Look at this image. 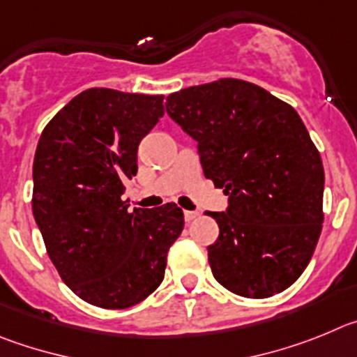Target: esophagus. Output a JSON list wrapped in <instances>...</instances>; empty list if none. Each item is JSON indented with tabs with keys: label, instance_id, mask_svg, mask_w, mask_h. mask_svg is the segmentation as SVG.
I'll return each instance as SVG.
<instances>
[{
	"label": "esophagus",
	"instance_id": "1",
	"mask_svg": "<svg viewBox=\"0 0 357 357\" xmlns=\"http://www.w3.org/2000/svg\"><path fill=\"white\" fill-rule=\"evenodd\" d=\"M199 215H201L199 211H188V210H186L185 211V220H186V222H192V220H195Z\"/></svg>",
	"mask_w": 357,
	"mask_h": 357
}]
</instances>
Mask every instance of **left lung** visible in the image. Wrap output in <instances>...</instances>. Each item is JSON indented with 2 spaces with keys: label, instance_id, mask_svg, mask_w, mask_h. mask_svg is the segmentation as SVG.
<instances>
[{
  "label": "left lung",
  "instance_id": "obj_1",
  "mask_svg": "<svg viewBox=\"0 0 357 357\" xmlns=\"http://www.w3.org/2000/svg\"><path fill=\"white\" fill-rule=\"evenodd\" d=\"M167 114L197 142L204 176L229 195L208 247L213 278L247 298L287 290L314 252L324 222V165L297 112L243 79L167 98Z\"/></svg>",
  "mask_w": 357,
  "mask_h": 357
}]
</instances>
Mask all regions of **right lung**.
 <instances>
[{
	"label": "right lung",
	"mask_w": 357,
	"mask_h": 357,
	"mask_svg": "<svg viewBox=\"0 0 357 357\" xmlns=\"http://www.w3.org/2000/svg\"><path fill=\"white\" fill-rule=\"evenodd\" d=\"M163 96L89 89L51 119L33 160V217L54 268L92 306L124 310L163 281L181 234V208L128 211L123 181L137 174L140 140Z\"/></svg>",
	"instance_id": "obj_1"
}]
</instances>
